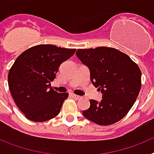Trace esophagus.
Instances as JSON below:
<instances>
[{"label": "esophagus", "mask_w": 154, "mask_h": 154, "mask_svg": "<svg viewBox=\"0 0 154 154\" xmlns=\"http://www.w3.org/2000/svg\"><path fill=\"white\" fill-rule=\"evenodd\" d=\"M71 96L72 98H74L75 99H76V100H79V99H81V96H78V95H75V94H71Z\"/></svg>", "instance_id": "1"}]
</instances>
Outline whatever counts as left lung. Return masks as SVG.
I'll use <instances>...</instances> for the list:
<instances>
[{
  "mask_svg": "<svg viewBox=\"0 0 154 154\" xmlns=\"http://www.w3.org/2000/svg\"><path fill=\"white\" fill-rule=\"evenodd\" d=\"M76 55L89 68L92 84L103 93L100 103L90 99V107L83 116L100 126L117 123L130 111L140 91L139 66L114 48L78 49Z\"/></svg>",
  "mask_w": 154,
  "mask_h": 154,
  "instance_id": "1",
  "label": "left lung"
}]
</instances>
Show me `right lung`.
Here are the masks:
<instances>
[{
  "label": "right lung",
  "instance_id": "right-lung-1",
  "mask_svg": "<svg viewBox=\"0 0 154 154\" xmlns=\"http://www.w3.org/2000/svg\"><path fill=\"white\" fill-rule=\"evenodd\" d=\"M75 48L38 45L16 58L8 73V86L16 105L28 119L45 122L60 112L69 93L51 87L59 65L72 56Z\"/></svg>",
  "mask_w": 154,
  "mask_h": 154
}]
</instances>
